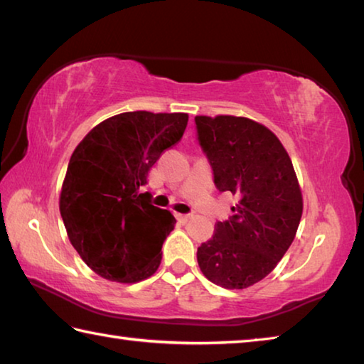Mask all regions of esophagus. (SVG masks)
Returning a JSON list of instances; mask_svg holds the SVG:
<instances>
[{
    "mask_svg": "<svg viewBox=\"0 0 364 364\" xmlns=\"http://www.w3.org/2000/svg\"><path fill=\"white\" fill-rule=\"evenodd\" d=\"M191 217H193V215H188V213H176V218L180 220L181 223H186V221L191 220Z\"/></svg>",
    "mask_w": 364,
    "mask_h": 364,
    "instance_id": "esophagus-1",
    "label": "esophagus"
}]
</instances>
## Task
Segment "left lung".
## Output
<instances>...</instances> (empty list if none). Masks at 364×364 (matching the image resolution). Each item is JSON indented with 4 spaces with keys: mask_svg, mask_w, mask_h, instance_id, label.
Returning a JSON list of instances; mask_svg holds the SVG:
<instances>
[{
    "mask_svg": "<svg viewBox=\"0 0 364 364\" xmlns=\"http://www.w3.org/2000/svg\"><path fill=\"white\" fill-rule=\"evenodd\" d=\"M194 120L215 186L239 199L197 249V263L213 284L250 287L274 269L297 232L304 200L292 160L262 123L232 115Z\"/></svg>",
    "mask_w": 364,
    "mask_h": 364,
    "instance_id": "1",
    "label": "left lung"
}]
</instances>
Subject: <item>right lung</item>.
<instances>
[{
    "label": "right lung",
    "instance_id": "add662e5",
    "mask_svg": "<svg viewBox=\"0 0 364 364\" xmlns=\"http://www.w3.org/2000/svg\"><path fill=\"white\" fill-rule=\"evenodd\" d=\"M186 125L188 114L181 112H123L96 125L73 151L60 217L78 255L104 279L128 284L157 271L176 220L139 188Z\"/></svg>",
    "mask_w": 364,
    "mask_h": 364
}]
</instances>
